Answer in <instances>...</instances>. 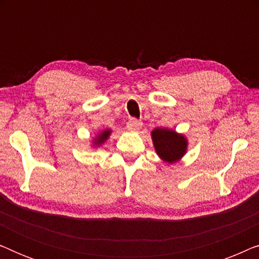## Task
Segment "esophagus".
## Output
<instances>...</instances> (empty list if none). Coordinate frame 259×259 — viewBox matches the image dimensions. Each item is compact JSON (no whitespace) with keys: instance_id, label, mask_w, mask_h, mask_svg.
I'll list each match as a JSON object with an SVG mask.
<instances>
[{"instance_id":"obj_1","label":"esophagus","mask_w":259,"mask_h":259,"mask_svg":"<svg viewBox=\"0 0 259 259\" xmlns=\"http://www.w3.org/2000/svg\"><path fill=\"white\" fill-rule=\"evenodd\" d=\"M127 127H128L131 131H139L141 127H143V122L136 118H132L130 119L128 123H127Z\"/></svg>"}]
</instances>
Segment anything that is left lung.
I'll return each instance as SVG.
<instances>
[{
  "label": "left lung",
  "mask_w": 259,
  "mask_h": 259,
  "mask_svg": "<svg viewBox=\"0 0 259 259\" xmlns=\"http://www.w3.org/2000/svg\"><path fill=\"white\" fill-rule=\"evenodd\" d=\"M152 140L159 157L168 164L179 160L186 152V138L172 130L155 128L152 132Z\"/></svg>",
  "instance_id": "left-lung-1"
}]
</instances>
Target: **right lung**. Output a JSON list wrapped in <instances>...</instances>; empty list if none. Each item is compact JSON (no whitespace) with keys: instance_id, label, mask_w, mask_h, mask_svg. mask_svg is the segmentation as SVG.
<instances>
[{"instance_id":"1","label":"right lung","mask_w":259,"mask_h":259,"mask_svg":"<svg viewBox=\"0 0 259 259\" xmlns=\"http://www.w3.org/2000/svg\"><path fill=\"white\" fill-rule=\"evenodd\" d=\"M109 134H111V130H106L104 131V132L99 134V136L97 137V139L94 140V145H101L104 144L106 140H107V138L109 137Z\"/></svg>"}]
</instances>
